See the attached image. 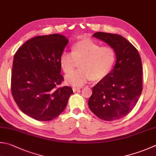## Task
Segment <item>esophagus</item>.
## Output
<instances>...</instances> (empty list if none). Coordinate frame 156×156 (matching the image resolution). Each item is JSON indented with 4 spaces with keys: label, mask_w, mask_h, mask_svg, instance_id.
<instances>
[{
    "label": "esophagus",
    "mask_w": 156,
    "mask_h": 156,
    "mask_svg": "<svg viewBox=\"0 0 156 156\" xmlns=\"http://www.w3.org/2000/svg\"><path fill=\"white\" fill-rule=\"evenodd\" d=\"M80 89H81L80 87H73V92H77V91H79V90H80Z\"/></svg>",
    "instance_id": "esophagus-1"
}]
</instances>
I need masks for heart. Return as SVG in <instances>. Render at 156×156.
Returning <instances> with one entry per match:
<instances>
[{
  "mask_svg": "<svg viewBox=\"0 0 156 156\" xmlns=\"http://www.w3.org/2000/svg\"><path fill=\"white\" fill-rule=\"evenodd\" d=\"M73 51H64L61 54L60 64L64 73H68L80 61V69L66 76V83L75 87H81L90 79H100L105 77L113 66L116 55L109 46H102L91 39L75 43Z\"/></svg>",
  "mask_w": 156,
  "mask_h": 156,
  "instance_id": "heart-1",
  "label": "heart"
}]
</instances>
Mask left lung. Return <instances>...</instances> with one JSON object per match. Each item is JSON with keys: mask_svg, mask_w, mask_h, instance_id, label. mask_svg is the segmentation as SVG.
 I'll list each match as a JSON object with an SVG mask.
<instances>
[{"mask_svg": "<svg viewBox=\"0 0 156 156\" xmlns=\"http://www.w3.org/2000/svg\"><path fill=\"white\" fill-rule=\"evenodd\" d=\"M93 37L112 48L117 60L113 69L93 87L88 106L101 119H119L133 109L141 94V59L135 47L122 36L98 32Z\"/></svg>", "mask_w": 156, "mask_h": 156, "instance_id": "obj_1", "label": "left lung"}]
</instances>
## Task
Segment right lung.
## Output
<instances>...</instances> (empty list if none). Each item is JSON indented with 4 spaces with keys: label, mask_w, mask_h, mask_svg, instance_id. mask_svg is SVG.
I'll use <instances>...</instances> for the list:
<instances>
[{
    "label": "right lung",
    "mask_w": 156,
    "mask_h": 156,
    "mask_svg": "<svg viewBox=\"0 0 156 156\" xmlns=\"http://www.w3.org/2000/svg\"><path fill=\"white\" fill-rule=\"evenodd\" d=\"M69 40L59 34L29 39L14 55L11 88L23 113L38 121H50L63 112L70 96L64 81L60 58Z\"/></svg>",
    "instance_id": "right-lung-1"
}]
</instances>
